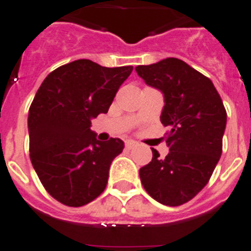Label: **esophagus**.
Masks as SVG:
<instances>
[{"instance_id": "34e87169", "label": "esophagus", "mask_w": 251, "mask_h": 251, "mask_svg": "<svg viewBox=\"0 0 251 251\" xmlns=\"http://www.w3.org/2000/svg\"><path fill=\"white\" fill-rule=\"evenodd\" d=\"M125 145L127 149H132L134 147H136V145H138V143H136L135 140H126Z\"/></svg>"}]
</instances>
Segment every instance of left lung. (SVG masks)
<instances>
[{
    "label": "left lung",
    "instance_id": "1",
    "mask_svg": "<svg viewBox=\"0 0 251 251\" xmlns=\"http://www.w3.org/2000/svg\"><path fill=\"white\" fill-rule=\"evenodd\" d=\"M135 70L147 85L163 94L161 122L170 127L168 154L159 158L151 149V161L139 170L140 180L154 201L177 207L207 185L220 161L226 109L213 83L178 58Z\"/></svg>",
    "mask_w": 251,
    "mask_h": 251
}]
</instances>
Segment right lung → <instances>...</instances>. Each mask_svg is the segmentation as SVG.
<instances>
[{
  "label": "right lung",
  "instance_id": "1",
  "mask_svg": "<svg viewBox=\"0 0 251 251\" xmlns=\"http://www.w3.org/2000/svg\"><path fill=\"white\" fill-rule=\"evenodd\" d=\"M131 71L76 60L39 86L29 108V151L44 189L60 203L81 207L106 189L109 166L125 145L120 139L100 142L90 125L108 112Z\"/></svg>",
  "mask_w": 251,
  "mask_h": 251
}]
</instances>
